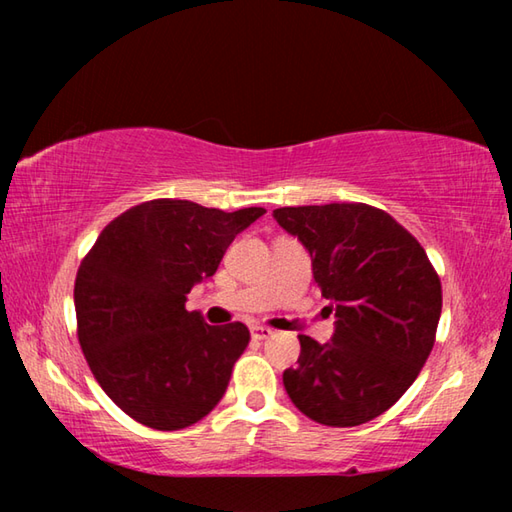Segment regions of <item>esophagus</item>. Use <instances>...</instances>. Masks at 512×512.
Returning <instances> with one entry per match:
<instances>
[{"instance_id":"esophagus-1","label":"esophagus","mask_w":512,"mask_h":512,"mask_svg":"<svg viewBox=\"0 0 512 512\" xmlns=\"http://www.w3.org/2000/svg\"><path fill=\"white\" fill-rule=\"evenodd\" d=\"M250 336H253L255 341H266L273 336V329L271 327H264V325H253L250 327Z\"/></svg>"}]
</instances>
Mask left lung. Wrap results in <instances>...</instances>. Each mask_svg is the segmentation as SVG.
<instances>
[{"label":"left lung","instance_id":"8db88e82","mask_svg":"<svg viewBox=\"0 0 512 512\" xmlns=\"http://www.w3.org/2000/svg\"><path fill=\"white\" fill-rule=\"evenodd\" d=\"M275 221L309 250L334 302V339L300 334L284 370L291 402L318 424L357 427L409 391L436 343L443 289L427 253L391 214L366 203L277 207Z\"/></svg>","mask_w":512,"mask_h":512}]
</instances>
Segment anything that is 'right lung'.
<instances>
[{
    "label": "right lung",
    "instance_id": "right-lung-1",
    "mask_svg": "<svg viewBox=\"0 0 512 512\" xmlns=\"http://www.w3.org/2000/svg\"><path fill=\"white\" fill-rule=\"evenodd\" d=\"M262 214L155 198L110 221L83 257L74 282L81 350L110 400L144 427L185 429L221 402L250 332L207 325L185 300Z\"/></svg>",
    "mask_w": 512,
    "mask_h": 512
}]
</instances>
